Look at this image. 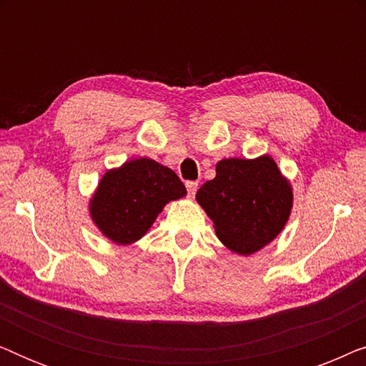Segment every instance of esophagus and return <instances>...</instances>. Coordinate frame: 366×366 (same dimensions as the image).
<instances>
[{"label":"esophagus","instance_id":"34e87169","mask_svg":"<svg viewBox=\"0 0 366 366\" xmlns=\"http://www.w3.org/2000/svg\"><path fill=\"white\" fill-rule=\"evenodd\" d=\"M187 189H188L189 197H194V193H197V189H198V183L197 182H187Z\"/></svg>","mask_w":366,"mask_h":366}]
</instances>
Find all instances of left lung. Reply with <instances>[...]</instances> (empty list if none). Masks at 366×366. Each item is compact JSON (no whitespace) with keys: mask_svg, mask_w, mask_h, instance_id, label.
<instances>
[{"mask_svg":"<svg viewBox=\"0 0 366 366\" xmlns=\"http://www.w3.org/2000/svg\"><path fill=\"white\" fill-rule=\"evenodd\" d=\"M197 199L218 238L234 253L252 254L282 232L293 194L269 157L229 158L217 164V177L198 189Z\"/></svg>","mask_w":366,"mask_h":366,"instance_id":"1","label":"left lung"}]
</instances>
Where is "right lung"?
<instances>
[{"label":"right lung","mask_w":366,"mask_h":366,"mask_svg":"<svg viewBox=\"0 0 366 366\" xmlns=\"http://www.w3.org/2000/svg\"><path fill=\"white\" fill-rule=\"evenodd\" d=\"M187 194L178 174L149 158L124 163L104 174L92 199V217L114 243L137 242L172 199Z\"/></svg>","instance_id":"obj_1"}]
</instances>
